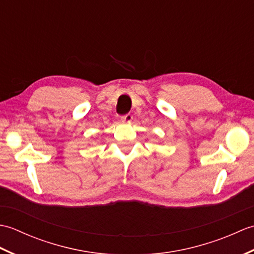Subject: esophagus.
<instances>
[{"instance_id":"esophagus-1","label":"esophagus","mask_w":254,"mask_h":254,"mask_svg":"<svg viewBox=\"0 0 254 254\" xmlns=\"http://www.w3.org/2000/svg\"><path fill=\"white\" fill-rule=\"evenodd\" d=\"M132 119H133V116L131 115V113H127V115L121 117V120L122 121H126V122H131Z\"/></svg>"}]
</instances>
